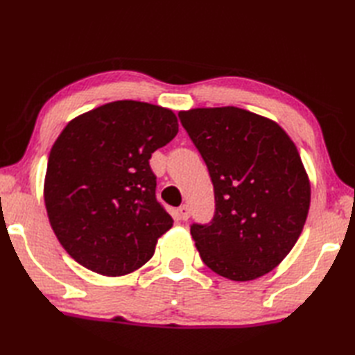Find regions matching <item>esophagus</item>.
<instances>
[{
	"label": "esophagus",
	"instance_id": "esophagus-1",
	"mask_svg": "<svg viewBox=\"0 0 355 355\" xmlns=\"http://www.w3.org/2000/svg\"><path fill=\"white\" fill-rule=\"evenodd\" d=\"M178 214H180V218H182L183 221L189 220V216H191L189 206H187V205H182V206H180V207H178Z\"/></svg>",
	"mask_w": 355,
	"mask_h": 355
}]
</instances>
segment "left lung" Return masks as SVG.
<instances>
[{
	"instance_id": "8db88e82",
	"label": "left lung",
	"mask_w": 355,
	"mask_h": 355,
	"mask_svg": "<svg viewBox=\"0 0 355 355\" xmlns=\"http://www.w3.org/2000/svg\"><path fill=\"white\" fill-rule=\"evenodd\" d=\"M214 183L215 215L192 224L202 262L230 281L277 267L306 221L311 186L293 140L273 120L243 108L180 111Z\"/></svg>"
}]
</instances>
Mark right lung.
Returning <instances> with one entry per match:
<instances>
[{
  "label": "right lung",
  "instance_id": "obj_1",
  "mask_svg": "<svg viewBox=\"0 0 355 355\" xmlns=\"http://www.w3.org/2000/svg\"><path fill=\"white\" fill-rule=\"evenodd\" d=\"M177 132L173 111L117 101L78 116L59 134L44 201L56 238L80 266L123 276L153 258L173 220L155 198L149 158Z\"/></svg>",
  "mask_w": 355,
  "mask_h": 355
}]
</instances>
